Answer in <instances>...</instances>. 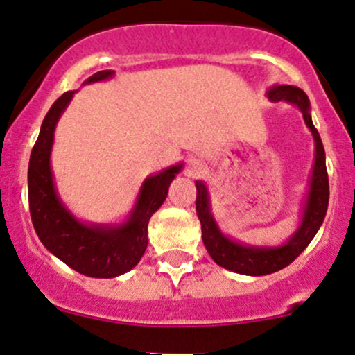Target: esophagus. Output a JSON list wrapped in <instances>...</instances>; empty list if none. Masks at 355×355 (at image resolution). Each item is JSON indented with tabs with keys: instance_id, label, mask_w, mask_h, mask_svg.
Wrapping results in <instances>:
<instances>
[{
	"instance_id": "1",
	"label": "esophagus",
	"mask_w": 355,
	"mask_h": 355,
	"mask_svg": "<svg viewBox=\"0 0 355 355\" xmlns=\"http://www.w3.org/2000/svg\"><path fill=\"white\" fill-rule=\"evenodd\" d=\"M186 173L191 178H201L206 173L205 162L199 161V159H191L188 162V167H186Z\"/></svg>"
}]
</instances>
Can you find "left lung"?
Here are the masks:
<instances>
[{
    "mask_svg": "<svg viewBox=\"0 0 355 355\" xmlns=\"http://www.w3.org/2000/svg\"><path fill=\"white\" fill-rule=\"evenodd\" d=\"M266 95L272 102L284 101L297 105L304 115L306 127L313 135V141H315V162H313L312 179H310L309 194H306V201L304 205L302 223L295 234H292L285 245L273 246V248L248 246L230 240L228 236L221 233L213 214H211L209 194L206 184L196 181V213L199 221H201L202 243H205L209 257L213 258L214 263L230 270V272L252 275V277L275 273L292 263L313 240L318 228L324 223L329 206V176L327 167H325V150L320 135H318L312 117H310L309 97L304 90L293 85H275L266 92Z\"/></svg>",
    "mask_w": 355,
    "mask_h": 355,
    "instance_id": "1",
    "label": "left lung"
}]
</instances>
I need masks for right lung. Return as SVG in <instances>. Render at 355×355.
<instances>
[{
    "label": "right lung",
    "instance_id": "obj_1",
    "mask_svg": "<svg viewBox=\"0 0 355 355\" xmlns=\"http://www.w3.org/2000/svg\"><path fill=\"white\" fill-rule=\"evenodd\" d=\"M112 75L114 70L97 71L85 83L107 80ZM73 94L65 92L55 101L43 119L40 135L31 149L28 166L31 221L45 248L75 272L94 278H114L132 270L141 261L147 248L150 216L164 202L169 184L182 164L171 166L156 176L147 178L129 220L122 225H87L78 221L60 201L50 167L55 127Z\"/></svg>",
    "mask_w": 355,
    "mask_h": 355
}]
</instances>
